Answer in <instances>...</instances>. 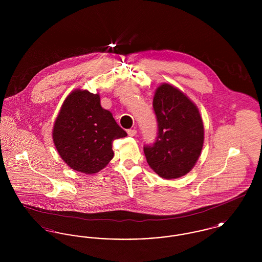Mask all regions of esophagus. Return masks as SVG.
Wrapping results in <instances>:
<instances>
[{
  "mask_svg": "<svg viewBox=\"0 0 262 262\" xmlns=\"http://www.w3.org/2000/svg\"><path fill=\"white\" fill-rule=\"evenodd\" d=\"M126 133H127L128 137H135V136L137 135V130H136V129H132V128L127 129V130H126Z\"/></svg>",
  "mask_w": 262,
  "mask_h": 262,
  "instance_id": "esophagus-1",
  "label": "esophagus"
}]
</instances>
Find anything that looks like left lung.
Listing matches in <instances>:
<instances>
[{"mask_svg":"<svg viewBox=\"0 0 262 262\" xmlns=\"http://www.w3.org/2000/svg\"><path fill=\"white\" fill-rule=\"evenodd\" d=\"M153 110L158 133L153 144L143 146L146 161L163 179L187 174L203 145V123L196 106L179 89L162 84L156 90Z\"/></svg>","mask_w":262,"mask_h":262,"instance_id":"8db88e82","label":"left lung"}]
</instances>
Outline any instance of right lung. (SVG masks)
I'll return each mask as SVG.
<instances>
[{
    "label": "right lung",
    "mask_w": 262,
    "mask_h": 262,
    "mask_svg": "<svg viewBox=\"0 0 262 262\" xmlns=\"http://www.w3.org/2000/svg\"><path fill=\"white\" fill-rule=\"evenodd\" d=\"M126 137L112 114L100 105L98 94L75 90L64 100L53 129L62 160L85 174L102 170L114 156V140Z\"/></svg>",
    "instance_id": "right-lung-1"
}]
</instances>
